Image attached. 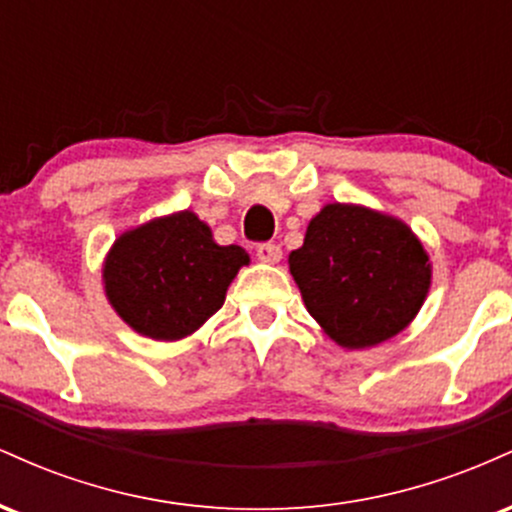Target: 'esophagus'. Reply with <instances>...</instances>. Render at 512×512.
<instances>
[{
	"mask_svg": "<svg viewBox=\"0 0 512 512\" xmlns=\"http://www.w3.org/2000/svg\"><path fill=\"white\" fill-rule=\"evenodd\" d=\"M257 257L267 264H276L281 260V248L276 243H262L257 245Z\"/></svg>",
	"mask_w": 512,
	"mask_h": 512,
	"instance_id": "obj_1",
	"label": "esophagus"
}]
</instances>
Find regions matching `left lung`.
Here are the masks:
<instances>
[{"label": "left lung", "instance_id": "1", "mask_svg": "<svg viewBox=\"0 0 512 512\" xmlns=\"http://www.w3.org/2000/svg\"><path fill=\"white\" fill-rule=\"evenodd\" d=\"M289 267L308 313L344 349L402 332L431 286V262L407 223L358 204L322 207Z\"/></svg>", "mask_w": 512, "mask_h": 512}]
</instances>
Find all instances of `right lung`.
Masks as SVG:
<instances>
[{"label": "right lung", "instance_id": "add662e5", "mask_svg": "<svg viewBox=\"0 0 512 512\" xmlns=\"http://www.w3.org/2000/svg\"><path fill=\"white\" fill-rule=\"evenodd\" d=\"M248 262L240 245H219L197 214L178 211L115 240L103 264L105 296L134 332L175 342L221 308Z\"/></svg>", "mask_w": 512, "mask_h": 512}]
</instances>
